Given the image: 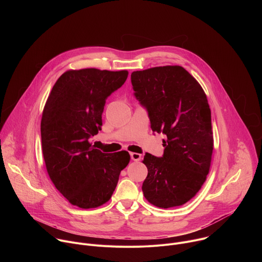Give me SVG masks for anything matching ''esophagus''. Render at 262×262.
I'll return each mask as SVG.
<instances>
[{"mask_svg":"<svg viewBox=\"0 0 262 262\" xmlns=\"http://www.w3.org/2000/svg\"><path fill=\"white\" fill-rule=\"evenodd\" d=\"M130 158L135 162H139L142 159V155L137 154V152H130Z\"/></svg>","mask_w":262,"mask_h":262,"instance_id":"34e87169","label":"esophagus"}]
</instances>
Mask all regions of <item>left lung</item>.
Instances as JSON below:
<instances>
[{"mask_svg":"<svg viewBox=\"0 0 262 262\" xmlns=\"http://www.w3.org/2000/svg\"><path fill=\"white\" fill-rule=\"evenodd\" d=\"M136 98L147 110L152 132L166 136L164 155L146 154L145 198L170 208L190 201L209 172L213 149L207 97L181 66H160L132 73Z\"/></svg>","mask_w":262,"mask_h":262,"instance_id":"obj_1","label":"left lung"}]
</instances>
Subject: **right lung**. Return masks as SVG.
Returning a JSON list of instances; mask_svg holds the SVG:
<instances>
[{
	"label": "right lung",
	"mask_w": 262,
	"mask_h": 262,
	"mask_svg": "<svg viewBox=\"0 0 262 262\" xmlns=\"http://www.w3.org/2000/svg\"><path fill=\"white\" fill-rule=\"evenodd\" d=\"M127 76V70H68L57 80L45 105L40 130L49 176L56 189L80 208L107 202L129 163L125 150L103 154L89 143L101 130L105 99Z\"/></svg>",
	"instance_id": "right-lung-1"
}]
</instances>
